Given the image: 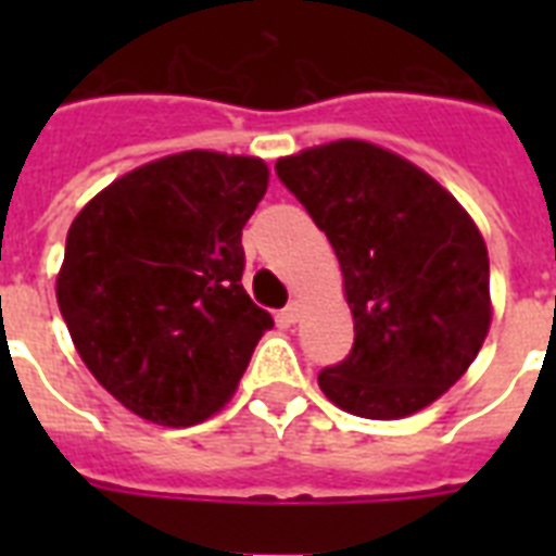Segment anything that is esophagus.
<instances>
[{"instance_id":"1","label":"esophagus","mask_w":556,"mask_h":556,"mask_svg":"<svg viewBox=\"0 0 556 556\" xmlns=\"http://www.w3.org/2000/svg\"><path fill=\"white\" fill-rule=\"evenodd\" d=\"M282 314H286L288 323H296V320H300V314H303V305H300V300H291V303L286 305V312H282Z\"/></svg>"}]
</instances>
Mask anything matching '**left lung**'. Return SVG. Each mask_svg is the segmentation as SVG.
<instances>
[{
    "label": "left lung",
    "instance_id": "1",
    "mask_svg": "<svg viewBox=\"0 0 556 556\" xmlns=\"http://www.w3.org/2000/svg\"><path fill=\"white\" fill-rule=\"evenodd\" d=\"M279 181L329 236L355 346L317 383L361 418H404L447 392L491 326L488 248L462 204L424 169L366 141L277 161Z\"/></svg>",
    "mask_w": 556,
    "mask_h": 556
}]
</instances>
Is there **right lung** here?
I'll use <instances>...</instances> for the list:
<instances>
[{
    "instance_id": "add662e5",
    "label": "right lung",
    "mask_w": 556,
    "mask_h": 556,
    "mask_svg": "<svg viewBox=\"0 0 556 556\" xmlns=\"http://www.w3.org/2000/svg\"><path fill=\"white\" fill-rule=\"evenodd\" d=\"M265 190L260 159L181 152L117 178L68 227L60 314L100 387L147 421L218 413L274 329L242 288V227Z\"/></svg>"
}]
</instances>
